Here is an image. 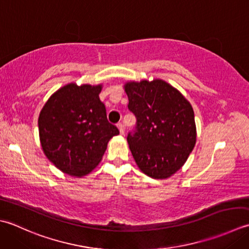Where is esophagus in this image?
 <instances>
[{"label":"esophagus","mask_w":249,"mask_h":249,"mask_svg":"<svg viewBox=\"0 0 249 249\" xmlns=\"http://www.w3.org/2000/svg\"><path fill=\"white\" fill-rule=\"evenodd\" d=\"M117 126H118V129H119L120 134H121V135L124 134V125L123 124H118Z\"/></svg>","instance_id":"34e87169"}]
</instances>
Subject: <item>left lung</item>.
<instances>
[{"mask_svg": "<svg viewBox=\"0 0 249 249\" xmlns=\"http://www.w3.org/2000/svg\"><path fill=\"white\" fill-rule=\"evenodd\" d=\"M129 109L136 130L129 133L131 154L139 169L165 179L185 164L196 142L195 113L189 101L162 79L126 82Z\"/></svg>", "mask_w": 249, "mask_h": 249, "instance_id": "1", "label": "left lung"}]
</instances>
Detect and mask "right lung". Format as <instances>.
Returning a JSON list of instances; mask_svg holds the SVG:
<instances>
[{
	"label": "right lung",
	"instance_id": "1",
	"mask_svg": "<svg viewBox=\"0 0 249 249\" xmlns=\"http://www.w3.org/2000/svg\"><path fill=\"white\" fill-rule=\"evenodd\" d=\"M101 90L102 85L68 84L40 110V146L46 158L65 174L88 175L101 162L109 140L119 134L117 126L107 121Z\"/></svg>",
	"mask_w": 249,
	"mask_h": 249
}]
</instances>
